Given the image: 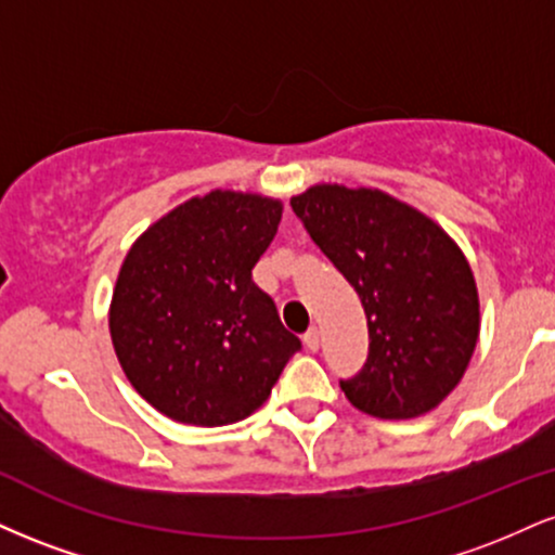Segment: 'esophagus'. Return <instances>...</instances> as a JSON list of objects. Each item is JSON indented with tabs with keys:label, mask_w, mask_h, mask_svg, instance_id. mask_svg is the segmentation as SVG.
Returning <instances> with one entry per match:
<instances>
[{
	"label": "esophagus",
	"mask_w": 555,
	"mask_h": 555,
	"mask_svg": "<svg viewBox=\"0 0 555 555\" xmlns=\"http://www.w3.org/2000/svg\"><path fill=\"white\" fill-rule=\"evenodd\" d=\"M302 339H305V347H308L310 352H315V349L321 347V331H318L315 326H310L308 334H305Z\"/></svg>",
	"instance_id": "34e87169"
}]
</instances>
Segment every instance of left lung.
Masks as SVG:
<instances>
[{
  "instance_id": "left-lung-1",
  "label": "left lung",
  "mask_w": 555,
  "mask_h": 555,
  "mask_svg": "<svg viewBox=\"0 0 555 555\" xmlns=\"http://www.w3.org/2000/svg\"><path fill=\"white\" fill-rule=\"evenodd\" d=\"M292 211L367 315V360L339 380L344 397L380 420L430 412L454 391L480 334L473 269L436 221L380 190L315 184Z\"/></svg>"
}]
</instances>
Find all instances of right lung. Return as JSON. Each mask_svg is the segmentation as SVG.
Listing matches in <instances>:
<instances>
[{
	"label": "right lung",
	"instance_id": "right-lung-1",
	"mask_svg": "<svg viewBox=\"0 0 555 555\" xmlns=\"http://www.w3.org/2000/svg\"><path fill=\"white\" fill-rule=\"evenodd\" d=\"M279 221L282 201L211 190L130 247L112 295V344L127 380L162 415L201 428L240 423L302 349L253 282Z\"/></svg>",
	"mask_w": 555,
	"mask_h": 555
}]
</instances>
